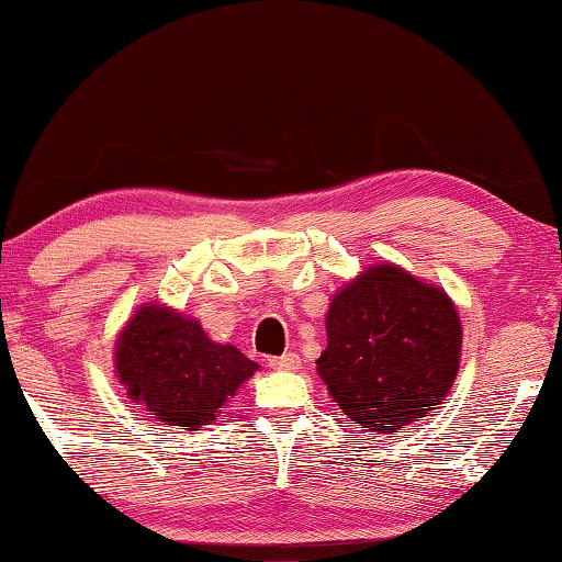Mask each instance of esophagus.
Instances as JSON below:
<instances>
[{"label":"esophagus","mask_w":562,"mask_h":562,"mask_svg":"<svg viewBox=\"0 0 562 562\" xmlns=\"http://www.w3.org/2000/svg\"><path fill=\"white\" fill-rule=\"evenodd\" d=\"M268 364H270L272 369H280V372H292V369L300 367V357L294 355V351H290V355L268 359Z\"/></svg>","instance_id":"34e87169"}]
</instances>
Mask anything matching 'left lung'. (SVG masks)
Listing matches in <instances>:
<instances>
[{
    "mask_svg": "<svg viewBox=\"0 0 562 562\" xmlns=\"http://www.w3.org/2000/svg\"><path fill=\"white\" fill-rule=\"evenodd\" d=\"M317 374L361 429L394 434L446 402L463 329L453 300L394 262L364 268L329 302Z\"/></svg>",
    "mask_w": 562,
    "mask_h": 562,
    "instance_id": "obj_1",
    "label": "left lung"
}]
</instances>
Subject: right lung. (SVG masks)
<instances>
[{
	"mask_svg": "<svg viewBox=\"0 0 562 562\" xmlns=\"http://www.w3.org/2000/svg\"><path fill=\"white\" fill-rule=\"evenodd\" d=\"M113 364L128 398L170 429L201 431L215 422L258 364L233 345H217L201 322L146 302L121 327Z\"/></svg>",
	"mask_w": 562,
	"mask_h": 562,
	"instance_id": "obj_1",
	"label": "right lung"
}]
</instances>
